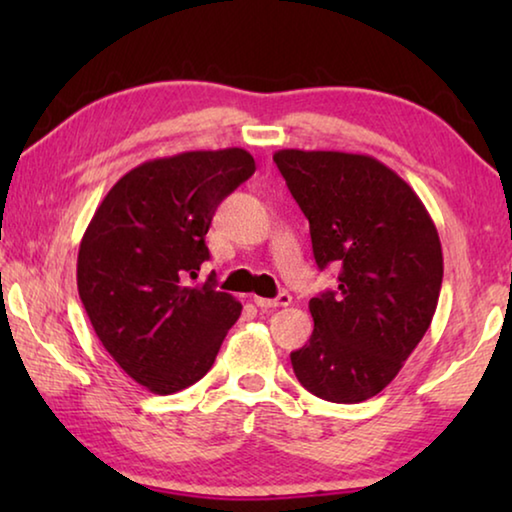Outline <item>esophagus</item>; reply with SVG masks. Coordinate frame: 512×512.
I'll return each instance as SVG.
<instances>
[{
  "instance_id": "34e87169",
  "label": "esophagus",
  "mask_w": 512,
  "mask_h": 512,
  "mask_svg": "<svg viewBox=\"0 0 512 512\" xmlns=\"http://www.w3.org/2000/svg\"><path fill=\"white\" fill-rule=\"evenodd\" d=\"M291 296L287 291H282L277 298H255V305L259 309H277V307H289L291 305Z\"/></svg>"
}]
</instances>
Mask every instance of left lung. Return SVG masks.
<instances>
[{"label": "left lung", "instance_id": "1", "mask_svg": "<svg viewBox=\"0 0 512 512\" xmlns=\"http://www.w3.org/2000/svg\"><path fill=\"white\" fill-rule=\"evenodd\" d=\"M273 160L307 216L318 268L339 266V287L309 300L314 332L291 352L293 372L320 400L363 402L391 384L436 314L438 230L370 155L282 149Z\"/></svg>", "mask_w": 512, "mask_h": 512}]
</instances>
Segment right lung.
<instances>
[{"label": "right lung", "mask_w": 512, "mask_h": 512, "mask_svg": "<svg viewBox=\"0 0 512 512\" xmlns=\"http://www.w3.org/2000/svg\"><path fill=\"white\" fill-rule=\"evenodd\" d=\"M255 173L244 149L187 151L121 176L85 230L79 296L103 348L151 393L196 384L219 354L241 302L216 291L205 235L225 196Z\"/></svg>", "instance_id": "right-lung-1"}]
</instances>
